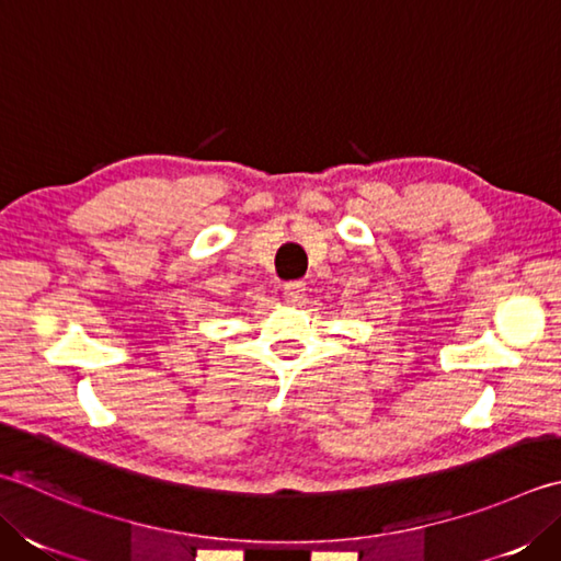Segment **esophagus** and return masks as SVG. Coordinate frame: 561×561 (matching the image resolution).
I'll return each instance as SVG.
<instances>
[{
    "mask_svg": "<svg viewBox=\"0 0 561 561\" xmlns=\"http://www.w3.org/2000/svg\"><path fill=\"white\" fill-rule=\"evenodd\" d=\"M304 294H306V282H287V284H284V299L299 301V299H304Z\"/></svg>",
    "mask_w": 561,
    "mask_h": 561,
    "instance_id": "34e87169",
    "label": "esophagus"
}]
</instances>
